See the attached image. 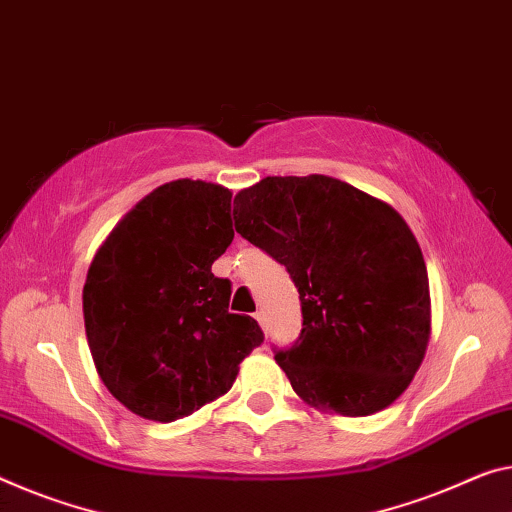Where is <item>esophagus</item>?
Returning a JSON list of instances; mask_svg holds the SVG:
<instances>
[{
  "label": "esophagus",
  "instance_id": "obj_1",
  "mask_svg": "<svg viewBox=\"0 0 512 512\" xmlns=\"http://www.w3.org/2000/svg\"><path fill=\"white\" fill-rule=\"evenodd\" d=\"M254 318L258 320V325H261V327H263V332L267 334V327H270V325H267V316H265V311H256V313H254Z\"/></svg>",
  "mask_w": 512,
  "mask_h": 512
}]
</instances>
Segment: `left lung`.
Returning <instances> with one entry per match:
<instances>
[{
    "instance_id": "1",
    "label": "left lung",
    "mask_w": 512,
    "mask_h": 512,
    "mask_svg": "<svg viewBox=\"0 0 512 512\" xmlns=\"http://www.w3.org/2000/svg\"><path fill=\"white\" fill-rule=\"evenodd\" d=\"M235 231L286 267L302 332L274 359L304 403L343 416L389 407L430 336L428 272L396 210L329 176H267L233 201Z\"/></svg>"
}]
</instances>
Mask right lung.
Wrapping results in <instances>:
<instances>
[{
	"instance_id": "right-lung-1",
	"label": "right lung",
	"mask_w": 512,
	"mask_h": 512,
	"mask_svg": "<svg viewBox=\"0 0 512 512\" xmlns=\"http://www.w3.org/2000/svg\"><path fill=\"white\" fill-rule=\"evenodd\" d=\"M231 192L174 180L141 199L98 249L84 283V327L100 380L144 419L176 421L233 387L263 343L229 311L212 263L233 242Z\"/></svg>"
}]
</instances>
